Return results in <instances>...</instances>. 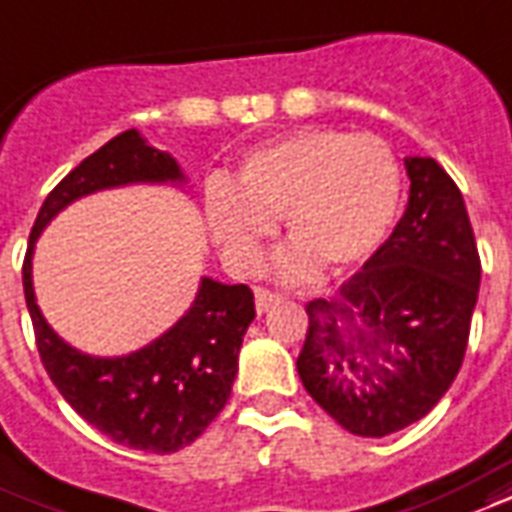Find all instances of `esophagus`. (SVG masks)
Here are the masks:
<instances>
[{"label":"esophagus","mask_w":512,"mask_h":512,"mask_svg":"<svg viewBox=\"0 0 512 512\" xmlns=\"http://www.w3.org/2000/svg\"><path fill=\"white\" fill-rule=\"evenodd\" d=\"M285 295L282 293H274V290H268V287H257L255 290V306H257V312L263 314L268 312L271 306L276 304V301H282Z\"/></svg>","instance_id":"obj_1"}]
</instances>
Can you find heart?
<instances>
[{"mask_svg":"<svg viewBox=\"0 0 512 512\" xmlns=\"http://www.w3.org/2000/svg\"><path fill=\"white\" fill-rule=\"evenodd\" d=\"M401 198L399 162L377 135L304 130L252 151L236 173V189L214 184L206 211L214 238L241 268H255L271 236V219H285L287 241L328 271L374 255L391 233Z\"/></svg>","mask_w":512,"mask_h":512,"instance_id":"obj_1","label":"heart"}]
</instances>
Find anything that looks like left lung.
I'll return each mask as SVG.
<instances>
[{"label":"left lung","mask_w":512,"mask_h":512,"mask_svg":"<svg viewBox=\"0 0 512 512\" xmlns=\"http://www.w3.org/2000/svg\"><path fill=\"white\" fill-rule=\"evenodd\" d=\"M410 203L361 271L306 304L298 374L339 426L385 437L429 415L456 380L478 304L480 255L461 189L407 157Z\"/></svg>","instance_id":"1"}]
</instances>
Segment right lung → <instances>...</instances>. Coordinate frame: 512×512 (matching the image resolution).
Segmentation results:
<instances>
[{"label": "right lung", "instance_id": "obj_1", "mask_svg": "<svg viewBox=\"0 0 512 512\" xmlns=\"http://www.w3.org/2000/svg\"><path fill=\"white\" fill-rule=\"evenodd\" d=\"M132 181H181L176 160L146 146L135 130L108 140L56 184L34 219L24 257V295L34 342L67 404L94 429L127 448L176 453L206 431L230 399L238 350L255 320L246 285L200 282L189 312L149 347L124 358H92L64 344L37 309L32 287L34 241L67 203Z\"/></svg>", "mask_w": 512, "mask_h": 512}]
</instances>
